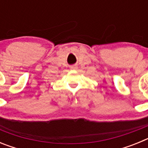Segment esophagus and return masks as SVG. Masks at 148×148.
<instances>
[{
    "label": "esophagus",
    "mask_w": 148,
    "mask_h": 148,
    "mask_svg": "<svg viewBox=\"0 0 148 148\" xmlns=\"http://www.w3.org/2000/svg\"><path fill=\"white\" fill-rule=\"evenodd\" d=\"M76 66H72L71 67V69H73V70H75V69H76Z\"/></svg>",
    "instance_id": "34e87169"
}]
</instances>
